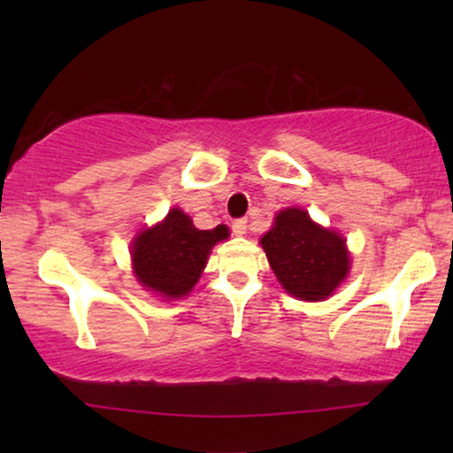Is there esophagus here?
I'll return each instance as SVG.
<instances>
[{"instance_id":"esophagus-1","label":"esophagus","mask_w":453,"mask_h":453,"mask_svg":"<svg viewBox=\"0 0 453 453\" xmlns=\"http://www.w3.org/2000/svg\"><path fill=\"white\" fill-rule=\"evenodd\" d=\"M233 233L239 234V237H243V234L247 233V220L245 219H239L233 222Z\"/></svg>"}]
</instances>
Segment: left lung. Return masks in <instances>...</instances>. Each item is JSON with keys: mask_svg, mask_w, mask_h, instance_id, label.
<instances>
[{"mask_svg": "<svg viewBox=\"0 0 453 453\" xmlns=\"http://www.w3.org/2000/svg\"><path fill=\"white\" fill-rule=\"evenodd\" d=\"M259 243L282 288L301 301L327 299L349 276L342 234L319 226L301 208L280 210Z\"/></svg>", "mask_w": 453, "mask_h": 453, "instance_id": "obj_1", "label": "left lung"}]
</instances>
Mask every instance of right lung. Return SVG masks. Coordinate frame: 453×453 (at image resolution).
Masks as SVG:
<instances>
[{
  "label": "right lung",
  "mask_w": 453,
  "mask_h": 453,
  "mask_svg": "<svg viewBox=\"0 0 453 453\" xmlns=\"http://www.w3.org/2000/svg\"><path fill=\"white\" fill-rule=\"evenodd\" d=\"M226 237L225 225L200 231L183 210L173 208L163 222L134 239V274L146 290L166 299H181L200 280L212 247Z\"/></svg>",
  "instance_id": "obj_1"
}]
</instances>
